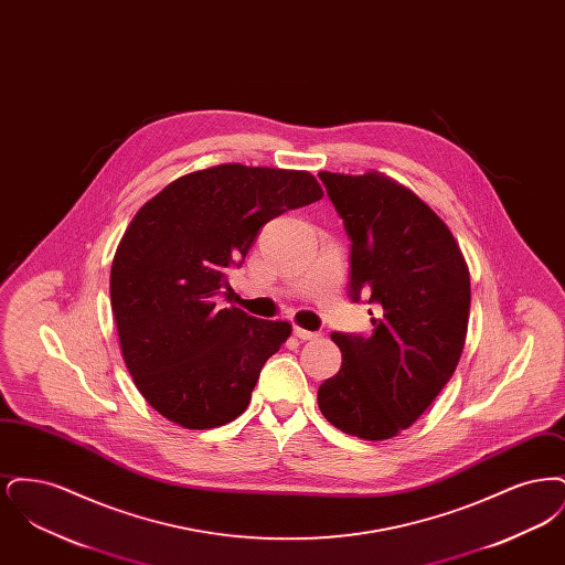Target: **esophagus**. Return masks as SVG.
Listing matches in <instances>:
<instances>
[{
    "label": "esophagus",
    "mask_w": 565,
    "mask_h": 565,
    "mask_svg": "<svg viewBox=\"0 0 565 565\" xmlns=\"http://www.w3.org/2000/svg\"><path fill=\"white\" fill-rule=\"evenodd\" d=\"M295 334L300 341H316L320 337V332H311V330H305L300 326H295Z\"/></svg>",
    "instance_id": "34e87169"
}]
</instances>
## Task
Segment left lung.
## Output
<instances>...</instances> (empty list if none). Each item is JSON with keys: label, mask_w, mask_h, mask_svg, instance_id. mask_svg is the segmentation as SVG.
I'll return each mask as SVG.
<instances>
[{"label": "left lung", "mask_w": 565, "mask_h": 565, "mask_svg": "<svg viewBox=\"0 0 565 565\" xmlns=\"http://www.w3.org/2000/svg\"><path fill=\"white\" fill-rule=\"evenodd\" d=\"M320 180L351 239V298L369 296L376 318L371 337L332 332L343 364L320 385L318 404L334 428L387 440L456 373L470 273L447 224L403 184L379 171H322Z\"/></svg>", "instance_id": "left-lung-1"}]
</instances>
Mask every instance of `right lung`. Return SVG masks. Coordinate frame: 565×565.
<instances>
[{"instance_id": "1", "label": "right lung", "mask_w": 565, "mask_h": 565, "mask_svg": "<svg viewBox=\"0 0 565 565\" xmlns=\"http://www.w3.org/2000/svg\"><path fill=\"white\" fill-rule=\"evenodd\" d=\"M309 171L215 164L152 196L118 243L109 300L137 390L169 422L207 430L247 408L288 322L217 309L228 267H242L260 226L320 201Z\"/></svg>"}]
</instances>
